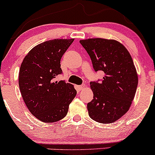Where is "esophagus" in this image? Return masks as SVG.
<instances>
[{"mask_svg":"<svg viewBox=\"0 0 155 155\" xmlns=\"http://www.w3.org/2000/svg\"><path fill=\"white\" fill-rule=\"evenodd\" d=\"M77 87L79 90H84L85 88H86V85H85V84L79 85V86H77Z\"/></svg>","mask_w":155,"mask_h":155,"instance_id":"1","label":"esophagus"}]
</instances>
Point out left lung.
Returning a JSON list of instances; mask_svg holds the SVG:
<instances>
[{
  "label": "left lung",
  "mask_w": 155,
  "mask_h": 155,
  "mask_svg": "<svg viewBox=\"0 0 155 155\" xmlns=\"http://www.w3.org/2000/svg\"><path fill=\"white\" fill-rule=\"evenodd\" d=\"M79 41L90 55L95 71L104 74L101 82H90L94 96L87 104L89 116L101 123L116 122L129 110L138 86L132 57L123 44L114 39Z\"/></svg>",
  "instance_id": "8db88e82"
}]
</instances>
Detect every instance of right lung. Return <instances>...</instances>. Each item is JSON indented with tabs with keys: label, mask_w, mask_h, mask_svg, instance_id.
<instances>
[{
	"label": "right lung",
	"mask_w": 155,
	"mask_h": 155,
	"mask_svg": "<svg viewBox=\"0 0 155 155\" xmlns=\"http://www.w3.org/2000/svg\"><path fill=\"white\" fill-rule=\"evenodd\" d=\"M74 41L57 38L39 44L21 64L19 87L23 101L32 114L43 122L63 119L76 95L71 84L54 81L62 73V56Z\"/></svg>",
	"instance_id": "obj_1"
}]
</instances>
